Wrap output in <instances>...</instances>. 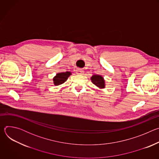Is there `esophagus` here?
Segmentation results:
<instances>
[{"label":"esophagus","mask_w":159,"mask_h":159,"mask_svg":"<svg viewBox=\"0 0 159 159\" xmlns=\"http://www.w3.org/2000/svg\"><path fill=\"white\" fill-rule=\"evenodd\" d=\"M84 73V71L82 69H77L76 70V74H79V75H82Z\"/></svg>","instance_id":"obj_1"}]
</instances>
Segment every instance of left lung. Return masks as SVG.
I'll use <instances>...</instances> for the list:
<instances>
[{"mask_svg":"<svg viewBox=\"0 0 159 159\" xmlns=\"http://www.w3.org/2000/svg\"><path fill=\"white\" fill-rule=\"evenodd\" d=\"M92 82L100 89H104L105 87V81L104 78L99 75H94L90 78Z\"/></svg>","mask_w":159,"mask_h":159,"instance_id":"obj_1","label":"left lung"}]
</instances>
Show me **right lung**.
Returning a JSON list of instances; mask_svg holds the SVG:
<instances>
[{
	"instance_id": "right-lung-1",
	"label": "right lung",
	"mask_w": 159,
	"mask_h": 159,
	"mask_svg": "<svg viewBox=\"0 0 159 159\" xmlns=\"http://www.w3.org/2000/svg\"><path fill=\"white\" fill-rule=\"evenodd\" d=\"M71 74H72V73L70 72L58 73L56 75V76H55L53 78L54 84L55 85H59L60 84H63Z\"/></svg>"
}]
</instances>
